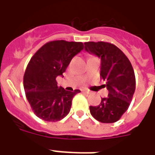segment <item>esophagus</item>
<instances>
[{
	"mask_svg": "<svg viewBox=\"0 0 155 155\" xmlns=\"http://www.w3.org/2000/svg\"><path fill=\"white\" fill-rule=\"evenodd\" d=\"M83 92H85V93H87V94H89L90 93V91H88V90H87V89H84L83 90Z\"/></svg>",
	"mask_w": 155,
	"mask_h": 155,
	"instance_id": "esophagus-1",
	"label": "esophagus"
}]
</instances>
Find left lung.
<instances>
[{
	"instance_id": "1",
	"label": "left lung",
	"mask_w": 155,
	"mask_h": 155,
	"mask_svg": "<svg viewBox=\"0 0 155 155\" xmlns=\"http://www.w3.org/2000/svg\"><path fill=\"white\" fill-rule=\"evenodd\" d=\"M88 53L101 58V76L106 82L108 97L99 105L90 106V113L100 122L117 121L127 110L135 91L134 68L129 58L115 45L106 42H84Z\"/></svg>"
}]
</instances>
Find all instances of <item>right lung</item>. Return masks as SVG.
I'll list each match as a JSON object with an SVG mask.
<instances>
[{
    "instance_id": "right-lung-1",
    "label": "right lung",
    "mask_w": 155,
    "mask_h": 155,
    "mask_svg": "<svg viewBox=\"0 0 155 155\" xmlns=\"http://www.w3.org/2000/svg\"><path fill=\"white\" fill-rule=\"evenodd\" d=\"M83 49L82 42L56 40L43 45L30 58L23 85L28 102L38 117L58 121L69 113L73 97L80 91L70 92L58 87L56 77L63 75L73 57Z\"/></svg>"
}]
</instances>
